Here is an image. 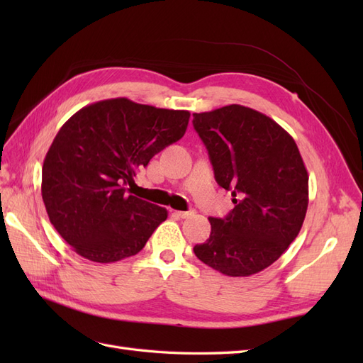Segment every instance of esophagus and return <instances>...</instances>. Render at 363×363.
<instances>
[{"instance_id":"esophagus-1","label":"esophagus","mask_w":363,"mask_h":363,"mask_svg":"<svg viewBox=\"0 0 363 363\" xmlns=\"http://www.w3.org/2000/svg\"><path fill=\"white\" fill-rule=\"evenodd\" d=\"M194 213H195L194 211H188V212H175V215L180 216V218H189V216H192Z\"/></svg>"}]
</instances>
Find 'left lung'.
<instances>
[{
  "mask_svg": "<svg viewBox=\"0 0 363 363\" xmlns=\"http://www.w3.org/2000/svg\"><path fill=\"white\" fill-rule=\"evenodd\" d=\"M215 179L232 191L233 211L208 218L212 232L194 252L230 277L272 265L298 236L309 204V174L295 140L255 108L230 104L194 113Z\"/></svg>",
  "mask_w": 363,
  "mask_h": 363,
  "instance_id": "1",
  "label": "left lung"
}]
</instances>
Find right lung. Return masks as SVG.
Here are the masks:
<instances>
[{
    "instance_id": "add662e5",
    "label": "right lung",
    "mask_w": 363,
    "mask_h": 363,
    "mask_svg": "<svg viewBox=\"0 0 363 363\" xmlns=\"http://www.w3.org/2000/svg\"><path fill=\"white\" fill-rule=\"evenodd\" d=\"M191 113L112 98L80 108L62 125L42 167L51 224L82 257L135 256L168 211L128 195L138 168L183 138Z\"/></svg>"
}]
</instances>
